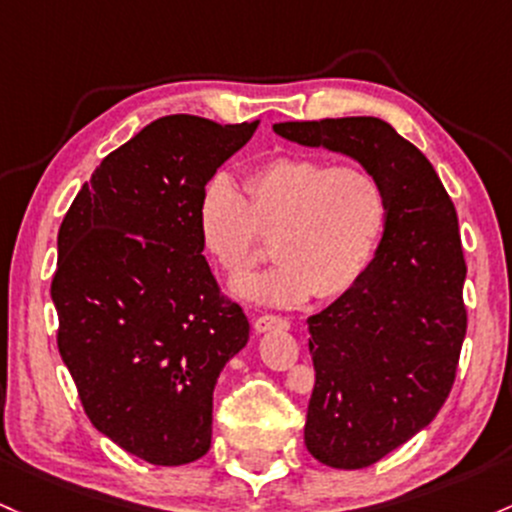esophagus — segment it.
<instances>
[{"instance_id":"obj_1","label":"esophagus","mask_w":512,"mask_h":512,"mask_svg":"<svg viewBox=\"0 0 512 512\" xmlns=\"http://www.w3.org/2000/svg\"><path fill=\"white\" fill-rule=\"evenodd\" d=\"M255 330L257 333H269V330H289V320L282 318V316H265L255 318Z\"/></svg>"}]
</instances>
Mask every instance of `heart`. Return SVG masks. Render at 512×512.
I'll return each instance as SVG.
<instances>
[{"mask_svg":"<svg viewBox=\"0 0 512 512\" xmlns=\"http://www.w3.org/2000/svg\"><path fill=\"white\" fill-rule=\"evenodd\" d=\"M386 221L389 199L376 174L320 157L265 162L247 174L245 196L216 174L196 206L201 243L230 282L257 257V235L272 238L277 265L238 291L284 308L347 294L372 265Z\"/></svg>","mask_w":512,"mask_h":512,"instance_id":"heart-1","label":"heart"}]
</instances>
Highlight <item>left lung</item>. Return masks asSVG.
Listing matches in <instances>:
<instances>
[{
  "label": "left lung",
  "mask_w": 512,
  "mask_h": 512,
  "mask_svg": "<svg viewBox=\"0 0 512 512\" xmlns=\"http://www.w3.org/2000/svg\"><path fill=\"white\" fill-rule=\"evenodd\" d=\"M376 174L389 199L364 277L308 318L316 386L308 452L333 469H364L432 423L452 391L466 335L459 221L430 160L374 116L274 123Z\"/></svg>",
  "instance_id": "8db88e82"
}]
</instances>
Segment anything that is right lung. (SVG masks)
<instances>
[{
	"mask_svg": "<svg viewBox=\"0 0 512 512\" xmlns=\"http://www.w3.org/2000/svg\"><path fill=\"white\" fill-rule=\"evenodd\" d=\"M257 121L162 116L109 153L58 230V350L101 435L157 466L211 447L213 389L250 338L201 255L206 182Z\"/></svg>",
	"mask_w": 512,
	"mask_h": 512,
	"instance_id": "right-lung-1",
	"label": "right lung"
}]
</instances>
